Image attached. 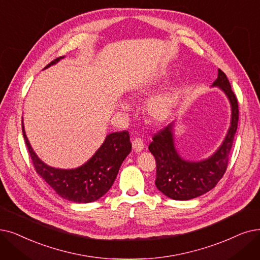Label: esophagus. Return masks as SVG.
Listing matches in <instances>:
<instances>
[{
	"instance_id": "esophagus-1",
	"label": "esophagus",
	"mask_w": 260,
	"mask_h": 260,
	"mask_svg": "<svg viewBox=\"0 0 260 260\" xmlns=\"http://www.w3.org/2000/svg\"><path fill=\"white\" fill-rule=\"evenodd\" d=\"M132 145H133L134 152H136V153H140V152L143 150V148H144L143 141H142L141 139H139V138L135 139V140L132 142Z\"/></svg>"
}]
</instances>
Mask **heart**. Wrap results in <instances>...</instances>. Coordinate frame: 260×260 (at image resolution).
Segmentation results:
<instances>
[{"label": "heart", "instance_id": "1", "mask_svg": "<svg viewBox=\"0 0 260 260\" xmlns=\"http://www.w3.org/2000/svg\"><path fill=\"white\" fill-rule=\"evenodd\" d=\"M169 74L166 71L158 72L151 80L139 84L133 90V96L136 99L143 98L151 93L153 90L167 81ZM182 94V87L179 84L167 85L157 92L152 94L146 101L143 107V114L145 120L152 125H161L170 120L177 108L179 98ZM119 108L123 111L129 109L127 101L121 100Z\"/></svg>", "mask_w": 260, "mask_h": 260}]
</instances>
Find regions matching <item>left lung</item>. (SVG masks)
Here are the masks:
<instances>
[{"instance_id": "8db88e82", "label": "left lung", "mask_w": 260, "mask_h": 260, "mask_svg": "<svg viewBox=\"0 0 260 260\" xmlns=\"http://www.w3.org/2000/svg\"><path fill=\"white\" fill-rule=\"evenodd\" d=\"M211 87H218L231 104V125L219 149L202 160H187L180 156L174 143V124H169L154 135L149 145L156 159L157 189L166 197L176 201H188L214 188L226 171L229 155L238 125V101L233 92L226 75L220 69Z\"/></svg>"}]
</instances>
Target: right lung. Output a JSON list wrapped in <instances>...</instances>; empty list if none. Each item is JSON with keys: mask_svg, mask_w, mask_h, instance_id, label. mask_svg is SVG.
<instances>
[{"mask_svg": "<svg viewBox=\"0 0 260 260\" xmlns=\"http://www.w3.org/2000/svg\"><path fill=\"white\" fill-rule=\"evenodd\" d=\"M62 58L64 56L56 58L44 69ZM22 132L36 172L59 197L75 203H91L102 198L111 188L122 162L132 151L127 131L111 133L84 165L75 169H58L43 162L32 150L26 137L23 119Z\"/></svg>", "mask_w": 260, "mask_h": 260, "instance_id": "1", "label": "right lung"}]
</instances>
